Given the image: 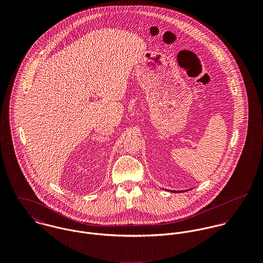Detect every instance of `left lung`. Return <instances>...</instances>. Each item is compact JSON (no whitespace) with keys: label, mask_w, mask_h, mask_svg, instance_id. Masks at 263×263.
Instances as JSON below:
<instances>
[{"label":"left lung","mask_w":263,"mask_h":263,"mask_svg":"<svg viewBox=\"0 0 263 263\" xmlns=\"http://www.w3.org/2000/svg\"><path fill=\"white\" fill-rule=\"evenodd\" d=\"M186 191H187V190H186ZM172 192H178V193H179V192H180V191H176V190H172ZM181 192H183V190H181Z\"/></svg>","instance_id":"obj_1"}]
</instances>
